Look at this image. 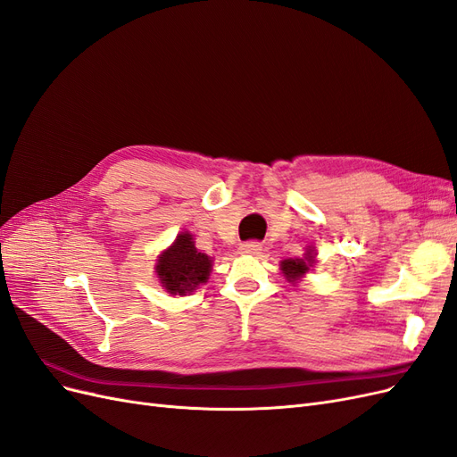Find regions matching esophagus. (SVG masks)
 Here are the masks:
<instances>
[{
  "instance_id": "obj_1",
  "label": "esophagus",
  "mask_w": 457,
  "mask_h": 457,
  "mask_svg": "<svg viewBox=\"0 0 457 457\" xmlns=\"http://www.w3.org/2000/svg\"><path fill=\"white\" fill-rule=\"evenodd\" d=\"M240 252L245 253V255H257L262 252V245L261 242H255V240H250V242H244L240 245Z\"/></svg>"
}]
</instances>
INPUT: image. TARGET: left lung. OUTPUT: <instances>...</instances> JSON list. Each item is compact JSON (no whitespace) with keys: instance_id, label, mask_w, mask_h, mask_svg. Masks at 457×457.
<instances>
[{"instance_id":"1","label":"left lung","mask_w":457,"mask_h":457,"mask_svg":"<svg viewBox=\"0 0 457 457\" xmlns=\"http://www.w3.org/2000/svg\"><path fill=\"white\" fill-rule=\"evenodd\" d=\"M305 255H307L305 259H286V261H282V270H284V276L289 282H297L303 274L309 272L311 262H314L312 250H309Z\"/></svg>"}]
</instances>
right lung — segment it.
I'll use <instances>...</instances> for the list:
<instances>
[{
  "instance_id": "add662e5",
  "label": "right lung",
  "mask_w": 457,
  "mask_h": 457,
  "mask_svg": "<svg viewBox=\"0 0 457 457\" xmlns=\"http://www.w3.org/2000/svg\"><path fill=\"white\" fill-rule=\"evenodd\" d=\"M156 272L162 286L171 295H187L210 278L212 259L196 250L192 234L183 232L170 250L162 253Z\"/></svg>"
}]
</instances>
